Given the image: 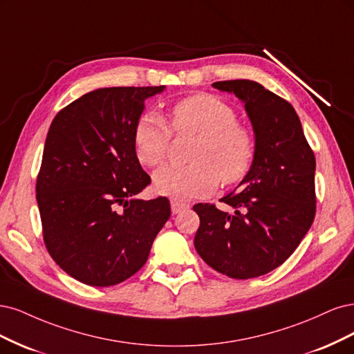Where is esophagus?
<instances>
[{
	"label": "esophagus",
	"instance_id": "obj_1",
	"mask_svg": "<svg viewBox=\"0 0 354 354\" xmlns=\"http://www.w3.org/2000/svg\"><path fill=\"white\" fill-rule=\"evenodd\" d=\"M189 206L185 203H179V201H170V209H172V213L174 214H178L179 212L188 209Z\"/></svg>",
	"mask_w": 354,
	"mask_h": 354
}]
</instances>
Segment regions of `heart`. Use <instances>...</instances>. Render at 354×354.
Here are the masks:
<instances>
[{
    "label": "heart",
    "instance_id": "1",
    "mask_svg": "<svg viewBox=\"0 0 354 354\" xmlns=\"http://www.w3.org/2000/svg\"><path fill=\"white\" fill-rule=\"evenodd\" d=\"M176 132L198 135L188 166H165L153 175V187L160 196L191 200L207 196L219 184H236L252 167L253 135L236 123L235 110L218 97L198 94L179 101L172 109ZM172 132L165 119L147 111L133 129V145L140 162L157 166L165 162Z\"/></svg>",
    "mask_w": 354,
    "mask_h": 354
}]
</instances>
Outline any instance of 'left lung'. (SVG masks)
<instances>
[{
    "label": "left lung",
    "instance_id": "1",
    "mask_svg": "<svg viewBox=\"0 0 354 354\" xmlns=\"http://www.w3.org/2000/svg\"><path fill=\"white\" fill-rule=\"evenodd\" d=\"M213 88L244 102L254 132L252 167L235 191L221 198L234 213L196 204L200 257L235 279L261 277L287 260L310 230L316 212L312 148L288 101L247 79Z\"/></svg>",
    "mask_w": 354,
    "mask_h": 354
}]
</instances>
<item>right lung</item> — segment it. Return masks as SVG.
I'll use <instances>...</instances> for the list:
<instances>
[{"label": "right lung", "instance_id": "right-lung-1", "mask_svg": "<svg viewBox=\"0 0 354 354\" xmlns=\"http://www.w3.org/2000/svg\"><path fill=\"white\" fill-rule=\"evenodd\" d=\"M162 86L100 88L57 113L44 145L37 201L48 253L93 287L131 278L170 218L166 197L136 198L151 179L133 129Z\"/></svg>", "mask_w": 354, "mask_h": 354}]
</instances>
